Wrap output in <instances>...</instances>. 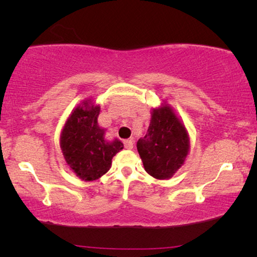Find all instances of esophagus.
Listing matches in <instances>:
<instances>
[{"instance_id":"esophagus-1","label":"esophagus","mask_w":257,"mask_h":257,"mask_svg":"<svg viewBox=\"0 0 257 257\" xmlns=\"http://www.w3.org/2000/svg\"><path fill=\"white\" fill-rule=\"evenodd\" d=\"M124 146H125V149L132 150L133 149V140H131V139L124 140Z\"/></svg>"}]
</instances>
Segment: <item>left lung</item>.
I'll return each mask as SVG.
<instances>
[{"instance_id": "obj_1", "label": "left lung", "mask_w": 257, "mask_h": 257, "mask_svg": "<svg viewBox=\"0 0 257 257\" xmlns=\"http://www.w3.org/2000/svg\"><path fill=\"white\" fill-rule=\"evenodd\" d=\"M145 171L153 178L168 179L185 163L189 139L185 126L168 105L153 108L146 136L137 143Z\"/></svg>"}]
</instances>
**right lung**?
Masks as SVG:
<instances>
[{
    "instance_id": "1",
    "label": "right lung",
    "mask_w": 257,
    "mask_h": 257,
    "mask_svg": "<svg viewBox=\"0 0 257 257\" xmlns=\"http://www.w3.org/2000/svg\"><path fill=\"white\" fill-rule=\"evenodd\" d=\"M99 106L83 101L66 120L61 136V149L66 164L82 180L99 179L110 170L112 158L124 149L121 142L105 140L98 125Z\"/></svg>"
}]
</instances>
